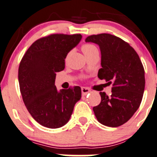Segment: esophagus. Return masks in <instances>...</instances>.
Here are the masks:
<instances>
[{"label": "esophagus", "instance_id": "34e87169", "mask_svg": "<svg viewBox=\"0 0 157 157\" xmlns=\"http://www.w3.org/2000/svg\"><path fill=\"white\" fill-rule=\"evenodd\" d=\"M81 92H82V94H83V96H86L87 93H90V90L89 88H86V87H82L81 88Z\"/></svg>", "mask_w": 157, "mask_h": 157}]
</instances>
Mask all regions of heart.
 <instances>
[{"label":"heart","mask_w":157,"mask_h":157,"mask_svg":"<svg viewBox=\"0 0 157 157\" xmlns=\"http://www.w3.org/2000/svg\"><path fill=\"white\" fill-rule=\"evenodd\" d=\"M82 50H83L85 55H87L89 54L92 53V52L98 51V49L96 48V46H95L93 44L85 43L82 45Z\"/></svg>","instance_id":"b5f03b06"}]
</instances>
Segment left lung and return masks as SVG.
<instances>
[{"label":"left lung","instance_id":"8db88e82","mask_svg":"<svg viewBox=\"0 0 157 157\" xmlns=\"http://www.w3.org/2000/svg\"><path fill=\"white\" fill-rule=\"evenodd\" d=\"M99 45L101 65L98 77L112 83V94L100 92L101 102L93 108L98 121L118 127L133 116L140 105L145 87L144 68L138 55L128 42L107 33L86 39Z\"/></svg>","mask_w":157,"mask_h":157}]
</instances>
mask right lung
<instances>
[{
  "mask_svg": "<svg viewBox=\"0 0 157 157\" xmlns=\"http://www.w3.org/2000/svg\"><path fill=\"white\" fill-rule=\"evenodd\" d=\"M80 34H51L35 41L23 55L18 70L23 100L38 123L48 128L62 127L81 98L80 86L58 92L57 72L65 67L67 53L80 42Z\"/></svg>",
  "mask_w": 157,
  "mask_h": 157,
  "instance_id": "right-lung-1",
  "label": "right lung"
}]
</instances>
